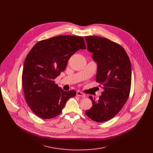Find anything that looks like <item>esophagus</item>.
<instances>
[{
	"mask_svg": "<svg viewBox=\"0 0 153 153\" xmlns=\"http://www.w3.org/2000/svg\"><path fill=\"white\" fill-rule=\"evenodd\" d=\"M76 95H77V96L82 97V98H84V97H85V95L83 93H82V92H80V91H77V93H76Z\"/></svg>",
	"mask_w": 153,
	"mask_h": 153,
	"instance_id": "obj_1",
	"label": "esophagus"
}]
</instances>
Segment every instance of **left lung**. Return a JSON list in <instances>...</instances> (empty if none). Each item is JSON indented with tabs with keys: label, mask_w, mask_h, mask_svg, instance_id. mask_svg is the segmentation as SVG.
Masks as SVG:
<instances>
[{
	"label": "left lung",
	"mask_w": 153,
	"mask_h": 153,
	"mask_svg": "<svg viewBox=\"0 0 153 153\" xmlns=\"http://www.w3.org/2000/svg\"><path fill=\"white\" fill-rule=\"evenodd\" d=\"M85 39L87 50L97 63L96 80L103 90L97 101L89 97L93 106L85 114L95 122H103L116 116L128 100L131 66L126 51L117 43L98 36Z\"/></svg>",
	"instance_id": "1"
}]
</instances>
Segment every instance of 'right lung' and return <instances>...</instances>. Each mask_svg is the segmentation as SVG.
Here are the masks:
<instances>
[{"instance_id":"obj_1","label":"right lung","mask_w":153,"mask_h":153,"mask_svg":"<svg viewBox=\"0 0 153 153\" xmlns=\"http://www.w3.org/2000/svg\"><path fill=\"white\" fill-rule=\"evenodd\" d=\"M82 37L58 36L37 42L24 62L22 87L26 102L38 117L48 119L60 114L74 90L65 91L54 79L66 68L68 59L85 50Z\"/></svg>"}]
</instances>
